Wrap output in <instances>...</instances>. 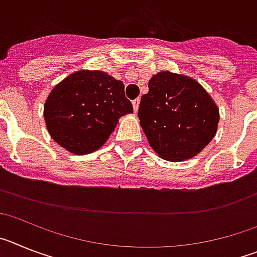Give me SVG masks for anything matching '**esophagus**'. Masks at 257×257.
Instances as JSON below:
<instances>
[{
	"label": "esophagus",
	"mask_w": 257,
	"mask_h": 257,
	"mask_svg": "<svg viewBox=\"0 0 257 257\" xmlns=\"http://www.w3.org/2000/svg\"><path fill=\"white\" fill-rule=\"evenodd\" d=\"M139 104H140V99H135V100H133V106L135 113L139 110Z\"/></svg>",
	"instance_id": "esophagus-1"
}]
</instances>
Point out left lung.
Listing matches in <instances>:
<instances>
[{"mask_svg":"<svg viewBox=\"0 0 257 257\" xmlns=\"http://www.w3.org/2000/svg\"><path fill=\"white\" fill-rule=\"evenodd\" d=\"M142 96L140 124L161 158L189 160L207 147L217 130L219 108L196 79L163 70Z\"/></svg>","mask_w":257,"mask_h":257,"instance_id":"8db88e82","label":"left lung"}]
</instances>
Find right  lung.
Segmentation results:
<instances>
[{
  "label": "right lung",
  "mask_w": 257,
  "mask_h": 257,
  "mask_svg": "<svg viewBox=\"0 0 257 257\" xmlns=\"http://www.w3.org/2000/svg\"><path fill=\"white\" fill-rule=\"evenodd\" d=\"M133 112L123 82L100 70H78L68 76L52 88L44 106L52 139L79 156L100 148L118 119Z\"/></svg>",
  "instance_id": "right-lung-1"
}]
</instances>
